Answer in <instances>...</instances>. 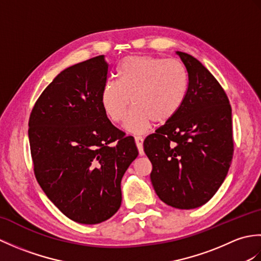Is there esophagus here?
Here are the masks:
<instances>
[{"mask_svg":"<svg viewBox=\"0 0 261 261\" xmlns=\"http://www.w3.org/2000/svg\"><path fill=\"white\" fill-rule=\"evenodd\" d=\"M135 140L138 150H139V154L140 156H143V154H145V151H143V138L140 136H137L135 137Z\"/></svg>","mask_w":261,"mask_h":261,"instance_id":"esophagus-1","label":"esophagus"}]
</instances>
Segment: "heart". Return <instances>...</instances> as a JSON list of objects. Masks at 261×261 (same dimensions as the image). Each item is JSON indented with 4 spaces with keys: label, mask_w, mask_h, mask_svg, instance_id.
<instances>
[{
    "label": "heart",
    "mask_w": 261,
    "mask_h": 261,
    "mask_svg": "<svg viewBox=\"0 0 261 261\" xmlns=\"http://www.w3.org/2000/svg\"><path fill=\"white\" fill-rule=\"evenodd\" d=\"M119 80H109L102 91V105L109 118L123 121L132 134L147 130L153 121L162 124L177 114L188 93V74L176 59L129 56L122 60Z\"/></svg>",
    "instance_id": "heart-1"
}]
</instances>
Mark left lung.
<instances>
[{"instance_id":"8db88e82","label":"left lung","mask_w":261,"mask_h":261,"mask_svg":"<svg viewBox=\"0 0 261 261\" xmlns=\"http://www.w3.org/2000/svg\"><path fill=\"white\" fill-rule=\"evenodd\" d=\"M188 74V93L177 114L143 142L150 178L169 206L191 210L207 203L222 185L233 157L229 98L215 77L177 51Z\"/></svg>"}]
</instances>
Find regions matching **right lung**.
<instances>
[{
  "instance_id": "obj_1",
  "label": "right lung",
  "mask_w": 261,
  "mask_h": 261,
  "mask_svg": "<svg viewBox=\"0 0 261 261\" xmlns=\"http://www.w3.org/2000/svg\"><path fill=\"white\" fill-rule=\"evenodd\" d=\"M109 65L94 57L58 74L32 108L33 171L68 219L97 224L120 208L121 179L138 157L132 137L115 127L102 105Z\"/></svg>"
}]
</instances>
